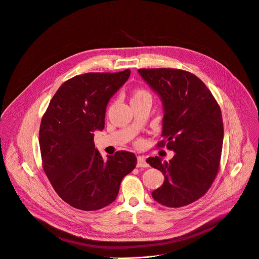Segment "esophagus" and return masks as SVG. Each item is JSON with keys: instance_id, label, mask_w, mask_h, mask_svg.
Here are the masks:
<instances>
[{"instance_id": "34e87169", "label": "esophagus", "mask_w": 259, "mask_h": 259, "mask_svg": "<svg viewBox=\"0 0 259 259\" xmlns=\"http://www.w3.org/2000/svg\"><path fill=\"white\" fill-rule=\"evenodd\" d=\"M137 166L138 167H147L148 163L146 162L144 157H143V156H138L137 157Z\"/></svg>"}]
</instances>
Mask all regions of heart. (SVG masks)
<instances>
[{
    "mask_svg": "<svg viewBox=\"0 0 259 259\" xmlns=\"http://www.w3.org/2000/svg\"><path fill=\"white\" fill-rule=\"evenodd\" d=\"M145 100L152 101V96H151V94H150L146 89L139 88V89H136V90L133 92V94H132V99H131V103L140 102V101H145Z\"/></svg>",
    "mask_w": 259,
    "mask_h": 259,
    "instance_id": "b5f03b06",
    "label": "heart"
}]
</instances>
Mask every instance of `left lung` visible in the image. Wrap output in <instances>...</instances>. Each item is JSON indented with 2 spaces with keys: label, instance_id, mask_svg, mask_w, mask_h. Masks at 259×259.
Wrapping results in <instances>:
<instances>
[{
  "label": "left lung",
  "instance_id": "left-lung-1",
  "mask_svg": "<svg viewBox=\"0 0 259 259\" xmlns=\"http://www.w3.org/2000/svg\"><path fill=\"white\" fill-rule=\"evenodd\" d=\"M138 72L163 104L157 147L175 152L169 161L147 158L164 176L152 197L165 207L187 206L205 195L218 174L223 142L220 107L206 84L190 72L170 68Z\"/></svg>",
  "mask_w": 259,
  "mask_h": 259
}]
</instances>
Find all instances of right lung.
I'll return each mask as SVG.
<instances>
[{
    "label": "right lung",
    "instance_id": "obj_1",
    "mask_svg": "<svg viewBox=\"0 0 259 259\" xmlns=\"http://www.w3.org/2000/svg\"><path fill=\"white\" fill-rule=\"evenodd\" d=\"M130 75V69L77 75L61 85L43 115L42 166L55 192L73 208L96 211L110 205L136 167L134 153L117 151L104 160L94 142V131L104 128L109 100Z\"/></svg>",
    "mask_w": 259,
    "mask_h": 259
}]
</instances>
